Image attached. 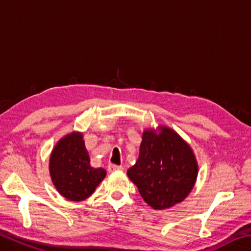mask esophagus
Returning a JSON list of instances; mask_svg holds the SVG:
<instances>
[{
	"mask_svg": "<svg viewBox=\"0 0 251 251\" xmlns=\"http://www.w3.org/2000/svg\"><path fill=\"white\" fill-rule=\"evenodd\" d=\"M107 169H108L109 173H115V172L123 171V167L122 166H117V165H114V164H109Z\"/></svg>",
	"mask_w": 251,
	"mask_h": 251,
	"instance_id": "obj_1",
	"label": "esophagus"
}]
</instances>
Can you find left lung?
Masks as SVG:
<instances>
[{
    "label": "left lung",
    "mask_w": 251,
    "mask_h": 251,
    "mask_svg": "<svg viewBox=\"0 0 251 251\" xmlns=\"http://www.w3.org/2000/svg\"><path fill=\"white\" fill-rule=\"evenodd\" d=\"M197 175L198 164L192 147L164 125L144 130L138 159L127 171L144 201L157 210L184 201L193 190Z\"/></svg>",
    "instance_id": "8db88e82"
}]
</instances>
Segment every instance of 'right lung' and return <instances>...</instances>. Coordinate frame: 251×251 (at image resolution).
Listing matches in <instances>:
<instances>
[{"label":"right lung","mask_w":251,"mask_h":251,"mask_svg":"<svg viewBox=\"0 0 251 251\" xmlns=\"http://www.w3.org/2000/svg\"><path fill=\"white\" fill-rule=\"evenodd\" d=\"M49 168L55 188L72 201L90 197L106 176L105 169L91 166L80 131H73L59 139L50 152Z\"/></svg>","instance_id":"1"}]
</instances>
